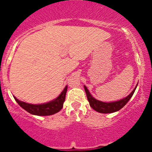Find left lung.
I'll use <instances>...</instances> for the list:
<instances>
[{"label":"left lung","instance_id":"left-lung-1","mask_svg":"<svg viewBox=\"0 0 152 152\" xmlns=\"http://www.w3.org/2000/svg\"><path fill=\"white\" fill-rule=\"evenodd\" d=\"M136 87H135V88L133 91H132L131 94L128 95L126 98L122 99V100H119V101L110 102V103H105V102H102L100 101V100H96L95 98H94L91 96V94L88 91V88H86V86H84V90H85L86 94H87V97H88V100L89 101L90 106L94 110H96V112L100 113H111L116 112V111H119V110H121L126 103H128L129 100H130V98L133 95L134 92H135V89H136Z\"/></svg>","mask_w":152,"mask_h":152}]
</instances>
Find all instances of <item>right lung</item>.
Returning <instances> with one entry per match:
<instances>
[{
  "label": "right lung",
  "mask_w": 152,
  "mask_h": 152,
  "mask_svg": "<svg viewBox=\"0 0 152 152\" xmlns=\"http://www.w3.org/2000/svg\"><path fill=\"white\" fill-rule=\"evenodd\" d=\"M68 86H66L63 90L61 94L56 98V100L49 103H43V104H30V103H25L20 101L14 96V99L23 109L27 111L29 113L36 116H50L56 113L59 112L63 107V103L65 100Z\"/></svg>",
  "instance_id": "obj_1"
}]
</instances>
